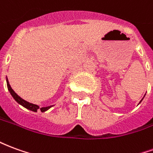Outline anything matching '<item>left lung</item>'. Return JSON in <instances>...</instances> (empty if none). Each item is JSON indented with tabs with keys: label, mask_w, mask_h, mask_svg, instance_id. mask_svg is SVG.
<instances>
[{
	"label": "left lung",
	"mask_w": 153,
	"mask_h": 153,
	"mask_svg": "<svg viewBox=\"0 0 153 153\" xmlns=\"http://www.w3.org/2000/svg\"><path fill=\"white\" fill-rule=\"evenodd\" d=\"M143 99H142V100H143ZM142 100H141V101H140V102H142Z\"/></svg>",
	"instance_id": "left-lung-1"
}]
</instances>
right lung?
Returning a JSON list of instances; mask_svg holds the SVG:
<instances>
[{
	"instance_id": "obj_1",
	"label": "right lung",
	"mask_w": 153,
	"mask_h": 153,
	"mask_svg": "<svg viewBox=\"0 0 153 153\" xmlns=\"http://www.w3.org/2000/svg\"><path fill=\"white\" fill-rule=\"evenodd\" d=\"M6 83H7V88H8L9 92H10V94H11V96L13 97V98H14V99H15V101L19 104V105H21V106H23L24 107H25V108H27L28 110H30V111H32L37 112V111H38V110L40 109L42 112H44V111H47V110H49L51 107H52V106H46V107H42V108H40L38 105H35V104H33V103L28 102H27V101H25V100H24L23 98H21V97L19 96V95H17V93H15V91L12 89V88L10 87V85L8 79H7V78H6Z\"/></svg>"
}]
</instances>
